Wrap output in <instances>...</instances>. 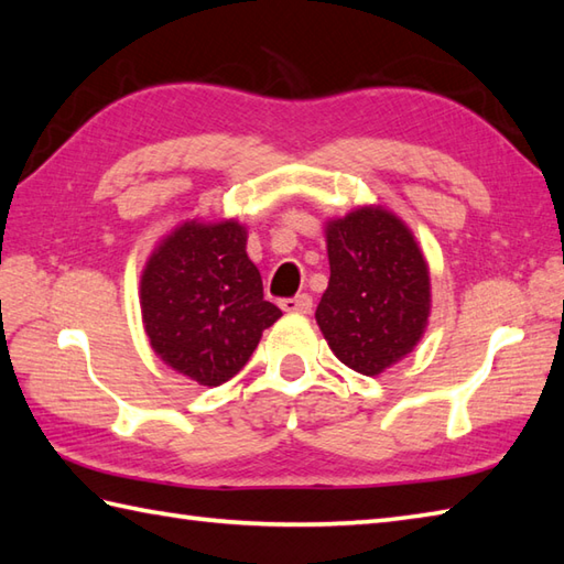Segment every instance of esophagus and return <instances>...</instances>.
<instances>
[{
  "mask_svg": "<svg viewBox=\"0 0 564 564\" xmlns=\"http://www.w3.org/2000/svg\"><path fill=\"white\" fill-rule=\"evenodd\" d=\"M281 310H285V313L307 315L310 310H313V297H310L307 293H301V295H295V297H283Z\"/></svg>",
  "mask_w": 564,
  "mask_h": 564,
  "instance_id": "1",
  "label": "esophagus"
}]
</instances>
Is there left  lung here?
<instances>
[{
	"mask_svg": "<svg viewBox=\"0 0 564 564\" xmlns=\"http://www.w3.org/2000/svg\"><path fill=\"white\" fill-rule=\"evenodd\" d=\"M329 285L315 319L329 349L356 373L378 376L422 339L429 267L414 235L380 206L327 223Z\"/></svg>",
	"mask_w": 564,
	"mask_h": 564,
	"instance_id": "1",
	"label": "left lung"
}]
</instances>
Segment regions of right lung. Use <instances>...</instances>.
I'll return each mask as SVG.
<instances>
[{"label":"right lung","instance_id":"obj_1","mask_svg":"<svg viewBox=\"0 0 564 564\" xmlns=\"http://www.w3.org/2000/svg\"><path fill=\"white\" fill-rule=\"evenodd\" d=\"M140 307L154 354L206 388L237 376L283 315L263 301L237 220H191L166 235L142 271Z\"/></svg>","mask_w":564,"mask_h":564}]
</instances>
